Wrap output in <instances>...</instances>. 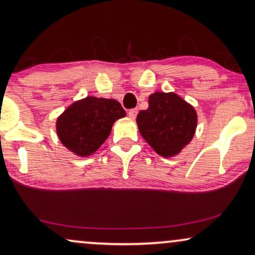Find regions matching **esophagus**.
<instances>
[{
	"mask_svg": "<svg viewBox=\"0 0 255 255\" xmlns=\"http://www.w3.org/2000/svg\"><path fill=\"white\" fill-rule=\"evenodd\" d=\"M137 114H138V109H131V110H128V117L132 118V120H134V118L137 117Z\"/></svg>",
	"mask_w": 255,
	"mask_h": 255,
	"instance_id": "obj_1",
	"label": "esophagus"
}]
</instances>
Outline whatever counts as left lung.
<instances>
[{
  "instance_id": "1",
  "label": "left lung",
  "mask_w": 255,
  "mask_h": 255,
  "mask_svg": "<svg viewBox=\"0 0 255 255\" xmlns=\"http://www.w3.org/2000/svg\"><path fill=\"white\" fill-rule=\"evenodd\" d=\"M139 132L163 158L177 155L193 139L197 127L195 108L175 93L155 92L148 108L137 116Z\"/></svg>"
}]
</instances>
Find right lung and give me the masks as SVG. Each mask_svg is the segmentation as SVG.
<instances>
[{
	"label": "right lung",
	"instance_id": "1",
	"mask_svg": "<svg viewBox=\"0 0 255 255\" xmlns=\"http://www.w3.org/2000/svg\"><path fill=\"white\" fill-rule=\"evenodd\" d=\"M127 116L116 100L88 96L75 101L57 118L59 140L75 155L95 153L109 137L115 122Z\"/></svg>",
	"mask_w": 255,
	"mask_h": 255
}]
</instances>
